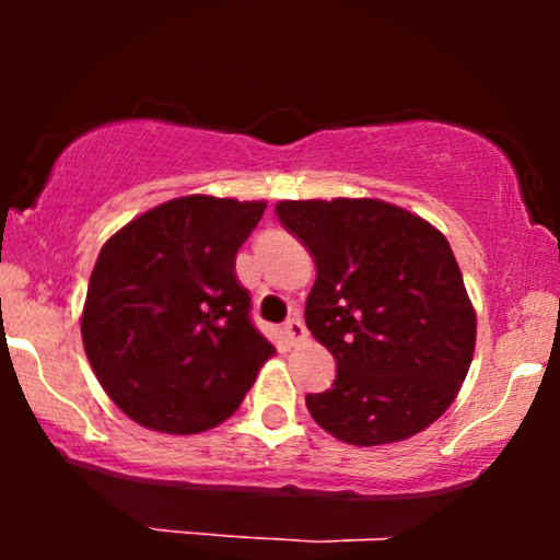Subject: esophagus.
<instances>
[{
  "instance_id": "34e87169",
  "label": "esophagus",
  "mask_w": 560,
  "mask_h": 560,
  "mask_svg": "<svg viewBox=\"0 0 560 560\" xmlns=\"http://www.w3.org/2000/svg\"><path fill=\"white\" fill-rule=\"evenodd\" d=\"M282 334L288 336V341H290V343L303 341L305 336H308V331H305V326H303V320H301V318H288L285 324H282Z\"/></svg>"
}]
</instances>
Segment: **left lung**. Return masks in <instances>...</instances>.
<instances>
[{
  "mask_svg": "<svg viewBox=\"0 0 560 560\" xmlns=\"http://www.w3.org/2000/svg\"><path fill=\"white\" fill-rule=\"evenodd\" d=\"M282 226L316 259L305 326L336 359L313 420L351 446L425 431L456 400L477 313L446 236L380 198L280 201Z\"/></svg>",
  "mask_w": 560,
  "mask_h": 560,
  "instance_id": "8db88e82",
  "label": "left lung"
}]
</instances>
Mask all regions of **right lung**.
<instances>
[{
    "mask_svg": "<svg viewBox=\"0 0 560 560\" xmlns=\"http://www.w3.org/2000/svg\"><path fill=\"white\" fill-rule=\"evenodd\" d=\"M265 201L180 196L140 213L98 252L81 339L114 405L190 435L240 408L275 347L249 320L236 252Z\"/></svg>",
    "mask_w": 560,
    "mask_h": 560,
    "instance_id": "add662e5",
    "label": "right lung"
}]
</instances>
